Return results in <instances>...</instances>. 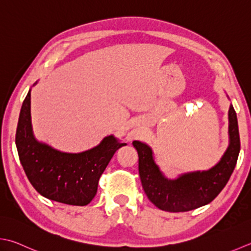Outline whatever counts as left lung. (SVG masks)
Here are the masks:
<instances>
[{
    "mask_svg": "<svg viewBox=\"0 0 251 251\" xmlns=\"http://www.w3.org/2000/svg\"><path fill=\"white\" fill-rule=\"evenodd\" d=\"M229 146L217 165L208 171H197L169 179L154 163L150 147L135 140L132 145L139 156V176L147 197L168 212H186L210 203L227 184L236 166L240 140L236 112L228 111Z\"/></svg>",
    "mask_w": 251,
    "mask_h": 251,
    "instance_id": "8db88e82",
    "label": "left lung"
}]
</instances>
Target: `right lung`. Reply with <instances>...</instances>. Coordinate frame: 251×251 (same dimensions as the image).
Here are the masks:
<instances>
[{
    "label": "right lung",
    "mask_w": 251,
    "mask_h": 251,
    "mask_svg": "<svg viewBox=\"0 0 251 251\" xmlns=\"http://www.w3.org/2000/svg\"><path fill=\"white\" fill-rule=\"evenodd\" d=\"M125 145L111 135L80 153L53 149L33 137L30 90L23 102L16 130L19 160L33 188L48 199L72 205L89 203L112 156Z\"/></svg>",
    "instance_id": "obj_1"
}]
</instances>
